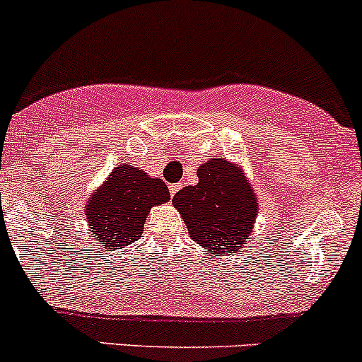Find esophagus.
Returning a JSON list of instances; mask_svg holds the SVG:
<instances>
[{
    "label": "esophagus",
    "mask_w": 362,
    "mask_h": 362,
    "mask_svg": "<svg viewBox=\"0 0 362 362\" xmlns=\"http://www.w3.org/2000/svg\"><path fill=\"white\" fill-rule=\"evenodd\" d=\"M170 196H175V194H177L178 192V190H180V185H178V184H170Z\"/></svg>",
    "instance_id": "obj_1"
}]
</instances>
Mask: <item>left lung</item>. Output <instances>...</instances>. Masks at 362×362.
<instances>
[{
    "mask_svg": "<svg viewBox=\"0 0 362 362\" xmlns=\"http://www.w3.org/2000/svg\"><path fill=\"white\" fill-rule=\"evenodd\" d=\"M197 185L178 190L172 199L190 239L206 254L242 252L259 211L244 168L225 158H211L197 168Z\"/></svg>",
    "mask_w": 362,
    "mask_h": 362,
    "instance_id": "1",
    "label": "left lung"
}]
</instances>
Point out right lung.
Segmentation results:
<instances>
[{
  "label": "right lung",
  "instance_id": "right-lung-1",
  "mask_svg": "<svg viewBox=\"0 0 362 362\" xmlns=\"http://www.w3.org/2000/svg\"><path fill=\"white\" fill-rule=\"evenodd\" d=\"M168 201L170 190L161 178L120 163L86 201L90 235L101 247L123 249L141 239L151 208Z\"/></svg>",
  "mask_w": 362,
  "mask_h": 362
}]
</instances>
